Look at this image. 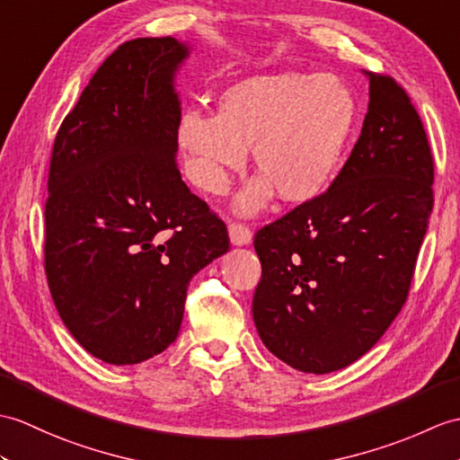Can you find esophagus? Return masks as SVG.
Segmentation results:
<instances>
[{
	"label": "esophagus",
	"instance_id": "1",
	"mask_svg": "<svg viewBox=\"0 0 460 460\" xmlns=\"http://www.w3.org/2000/svg\"><path fill=\"white\" fill-rule=\"evenodd\" d=\"M229 239L233 244H249L252 241V231L249 226H244L241 221L229 223Z\"/></svg>",
	"mask_w": 460,
	"mask_h": 460
}]
</instances>
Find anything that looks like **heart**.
Here are the masks:
<instances>
[{
  "label": "heart",
  "instance_id": "heart-1",
  "mask_svg": "<svg viewBox=\"0 0 460 460\" xmlns=\"http://www.w3.org/2000/svg\"><path fill=\"white\" fill-rule=\"evenodd\" d=\"M357 121V102L333 74H266L216 95V115L190 110L178 125L191 181L223 196L247 163L262 174L243 191L241 213L259 211L279 191L288 204L317 198L333 181Z\"/></svg>",
  "mask_w": 460,
  "mask_h": 460
}]
</instances>
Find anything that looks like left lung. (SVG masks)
Here are the masks:
<instances>
[{"label":"left lung","mask_w":460,"mask_h":460,"mask_svg":"<svg viewBox=\"0 0 460 460\" xmlns=\"http://www.w3.org/2000/svg\"><path fill=\"white\" fill-rule=\"evenodd\" d=\"M368 80L360 137L331 186L254 234L256 331L274 357L309 375L349 367L396 319L433 211L421 117L388 74Z\"/></svg>","instance_id":"obj_1"}]
</instances>
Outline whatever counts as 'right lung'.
<instances>
[{
  "label": "right lung",
  "mask_w": 460,
  "mask_h": 460,
  "mask_svg": "<svg viewBox=\"0 0 460 460\" xmlns=\"http://www.w3.org/2000/svg\"><path fill=\"white\" fill-rule=\"evenodd\" d=\"M172 37L117 47L52 145L45 272L64 325L110 365H137L178 337L188 284L229 251L223 219L176 160Z\"/></svg>",
  "instance_id": "add662e5"
}]
</instances>
